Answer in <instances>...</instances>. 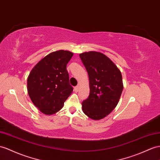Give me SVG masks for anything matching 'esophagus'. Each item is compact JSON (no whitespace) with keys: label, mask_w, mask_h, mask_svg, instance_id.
<instances>
[{"label":"esophagus","mask_w":160,"mask_h":160,"mask_svg":"<svg viewBox=\"0 0 160 160\" xmlns=\"http://www.w3.org/2000/svg\"><path fill=\"white\" fill-rule=\"evenodd\" d=\"M78 90H79V86H76V87L74 88L75 92H78Z\"/></svg>","instance_id":"obj_1"}]
</instances>
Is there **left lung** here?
<instances>
[{"mask_svg":"<svg viewBox=\"0 0 160 160\" xmlns=\"http://www.w3.org/2000/svg\"><path fill=\"white\" fill-rule=\"evenodd\" d=\"M89 78L90 95L82 101V111L90 118L101 120L111 113L123 91L120 69L103 53L91 51L80 54Z\"/></svg>","mask_w":160,"mask_h":160,"instance_id":"obj_1","label":"left lung"}]
</instances>
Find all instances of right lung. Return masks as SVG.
<instances>
[{
  "mask_svg": "<svg viewBox=\"0 0 160 160\" xmlns=\"http://www.w3.org/2000/svg\"><path fill=\"white\" fill-rule=\"evenodd\" d=\"M73 53L60 50L48 54L32 69L28 78V92L32 103L43 113L51 115L63 108L73 91L67 64Z\"/></svg>",
  "mask_w": 160,
  "mask_h": 160,
  "instance_id": "right-lung-1",
  "label": "right lung"
}]
</instances>
